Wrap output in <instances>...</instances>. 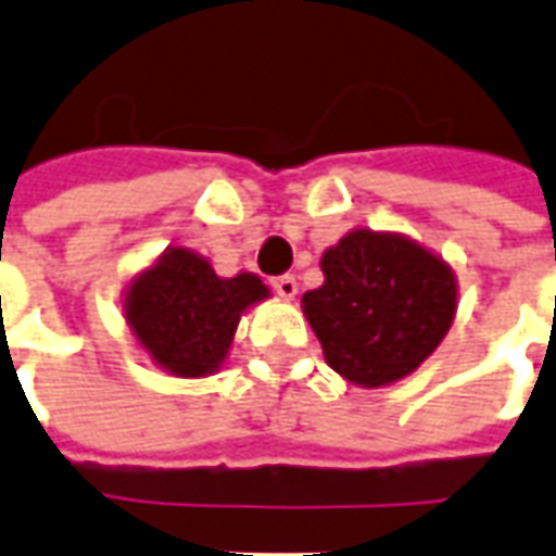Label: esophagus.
<instances>
[{
	"instance_id": "34e87169",
	"label": "esophagus",
	"mask_w": 556,
	"mask_h": 556,
	"mask_svg": "<svg viewBox=\"0 0 556 556\" xmlns=\"http://www.w3.org/2000/svg\"><path fill=\"white\" fill-rule=\"evenodd\" d=\"M274 291H277L282 301H294V298H298V279L289 277V274H286V277H277L274 279Z\"/></svg>"
}]
</instances>
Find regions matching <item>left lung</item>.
<instances>
[{"label": "left lung", "instance_id": "left-lung-1", "mask_svg": "<svg viewBox=\"0 0 556 556\" xmlns=\"http://www.w3.org/2000/svg\"><path fill=\"white\" fill-rule=\"evenodd\" d=\"M321 274L303 294V315L327 366L363 390L417 372L453 327V265L402 231L351 229L325 250Z\"/></svg>", "mask_w": 556, "mask_h": 556}]
</instances>
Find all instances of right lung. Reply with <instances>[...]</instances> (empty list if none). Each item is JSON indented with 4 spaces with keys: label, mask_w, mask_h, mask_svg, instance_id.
Listing matches in <instances>:
<instances>
[{
    "label": "right lung",
    "mask_w": 556,
    "mask_h": 556,
    "mask_svg": "<svg viewBox=\"0 0 556 556\" xmlns=\"http://www.w3.org/2000/svg\"><path fill=\"white\" fill-rule=\"evenodd\" d=\"M267 298L270 289L250 270L219 277L205 255L166 247L130 277L122 313L154 366L175 378H207L229 357L241 315Z\"/></svg>",
    "instance_id": "add662e5"
}]
</instances>
